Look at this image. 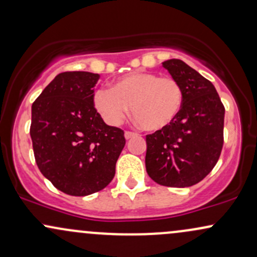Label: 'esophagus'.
I'll return each mask as SVG.
<instances>
[{
    "label": "esophagus",
    "mask_w": 257,
    "mask_h": 257,
    "mask_svg": "<svg viewBox=\"0 0 257 257\" xmlns=\"http://www.w3.org/2000/svg\"><path fill=\"white\" fill-rule=\"evenodd\" d=\"M135 137H138L137 133H132V132H125L124 133V138L126 139V140H129V139L135 138Z\"/></svg>",
    "instance_id": "1"
}]
</instances>
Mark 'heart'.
<instances>
[{"label":"heart","mask_w":257,"mask_h":257,"mask_svg":"<svg viewBox=\"0 0 257 257\" xmlns=\"http://www.w3.org/2000/svg\"><path fill=\"white\" fill-rule=\"evenodd\" d=\"M184 90L176 79L151 72H133L117 79L110 89L95 90L93 104L106 123L118 125L128 114L145 131L167 128L179 114Z\"/></svg>","instance_id":"1"}]
</instances>
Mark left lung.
<instances>
[{
    "label": "left lung",
    "instance_id": "obj_1",
    "mask_svg": "<svg viewBox=\"0 0 257 257\" xmlns=\"http://www.w3.org/2000/svg\"><path fill=\"white\" fill-rule=\"evenodd\" d=\"M162 66L179 82L184 102L167 128L146 137V172L168 187L198 184L213 170L223 145L225 107L210 81L180 59Z\"/></svg>",
    "mask_w": 257,
    "mask_h": 257
}]
</instances>
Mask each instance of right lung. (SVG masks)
Returning a JSON list of instances; mask_svg holds the SVG:
<instances>
[{
	"mask_svg": "<svg viewBox=\"0 0 257 257\" xmlns=\"http://www.w3.org/2000/svg\"><path fill=\"white\" fill-rule=\"evenodd\" d=\"M100 76L61 72L31 107L30 135L38 169L70 196H88L112 181L124 133L107 125L93 104Z\"/></svg>",
	"mask_w": 257,
	"mask_h": 257,
	"instance_id": "1",
	"label": "right lung"
}]
</instances>
